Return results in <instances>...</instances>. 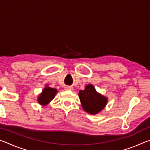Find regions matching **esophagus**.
Masks as SVG:
<instances>
[{
    "mask_svg": "<svg viewBox=\"0 0 150 150\" xmlns=\"http://www.w3.org/2000/svg\"><path fill=\"white\" fill-rule=\"evenodd\" d=\"M65 90H67V91H71V90H73V87H69V86L65 87Z\"/></svg>",
    "mask_w": 150,
    "mask_h": 150,
    "instance_id": "esophagus-1",
    "label": "esophagus"
}]
</instances>
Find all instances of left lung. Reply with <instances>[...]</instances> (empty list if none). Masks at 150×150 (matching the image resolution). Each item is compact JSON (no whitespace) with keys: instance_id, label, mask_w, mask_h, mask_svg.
Returning <instances> with one entry per match:
<instances>
[{"instance_id":"8db88e82","label":"left lung","mask_w":150,"mask_h":150,"mask_svg":"<svg viewBox=\"0 0 150 150\" xmlns=\"http://www.w3.org/2000/svg\"><path fill=\"white\" fill-rule=\"evenodd\" d=\"M83 108L91 115H96L105 108L107 104V98L96 92L95 88L88 84L84 90L79 93Z\"/></svg>"}]
</instances>
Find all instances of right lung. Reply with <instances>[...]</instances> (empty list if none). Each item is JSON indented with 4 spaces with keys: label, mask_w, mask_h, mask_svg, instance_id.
<instances>
[{
    "label": "right lung",
    "mask_w": 150,
    "mask_h": 150,
    "mask_svg": "<svg viewBox=\"0 0 150 150\" xmlns=\"http://www.w3.org/2000/svg\"><path fill=\"white\" fill-rule=\"evenodd\" d=\"M57 93V89L46 86L43 89L42 93L39 95L38 98V101L40 105L42 106L47 105L54 99Z\"/></svg>",
    "instance_id": "1"
}]
</instances>
